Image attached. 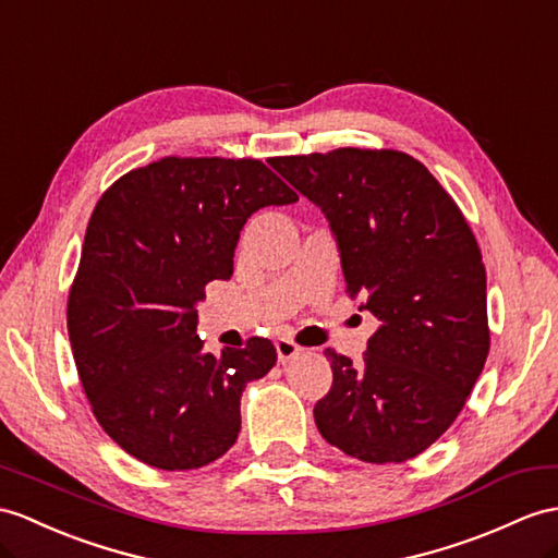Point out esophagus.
I'll return each mask as SVG.
<instances>
[{"mask_svg":"<svg viewBox=\"0 0 558 558\" xmlns=\"http://www.w3.org/2000/svg\"><path fill=\"white\" fill-rule=\"evenodd\" d=\"M277 345V357H279V362L283 364V362H289V360H293L298 352H301L303 348L298 345L295 341H291V338H279V341L275 343Z\"/></svg>","mask_w":558,"mask_h":558,"instance_id":"obj_1","label":"esophagus"}]
</instances>
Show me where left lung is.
Wrapping results in <instances>:
<instances>
[{"mask_svg":"<svg viewBox=\"0 0 558 558\" xmlns=\"http://www.w3.org/2000/svg\"><path fill=\"white\" fill-rule=\"evenodd\" d=\"M269 166L322 208L345 293L381 322L360 364L326 348L333 384L315 404L322 438L369 464L414 459L454 424L490 352L478 241L424 162L396 148Z\"/></svg>","mask_w":558,"mask_h":558,"instance_id":"obj_1","label":"left lung"}]
</instances>
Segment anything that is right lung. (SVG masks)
I'll return each mask as SVG.
<instances>
[{
    "label": "right lung",
    "mask_w": 558,
    "mask_h": 558,
    "mask_svg": "<svg viewBox=\"0 0 558 558\" xmlns=\"http://www.w3.org/2000/svg\"><path fill=\"white\" fill-rule=\"evenodd\" d=\"M298 194L257 158L166 156L94 208L68 293V336L99 426L148 466H206L236 442L241 392L277 364L267 338L203 352L196 303L229 279L248 217Z\"/></svg>",
    "instance_id": "1"
}]
</instances>
